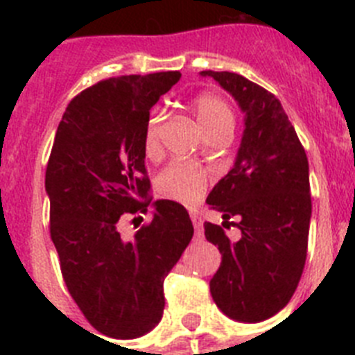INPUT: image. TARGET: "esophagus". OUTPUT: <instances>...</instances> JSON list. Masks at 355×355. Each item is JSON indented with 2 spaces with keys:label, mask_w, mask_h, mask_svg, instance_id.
Returning <instances> with one entry per match:
<instances>
[{
  "label": "esophagus",
  "mask_w": 355,
  "mask_h": 355,
  "mask_svg": "<svg viewBox=\"0 0 355 355\" xmlns=\"http://www.w3.org/2000/svg\"><path fill=\"white\" fill-rule=\"evenodd\" d=\"M190 218H192V224H193V227H196L197 233H200V229H202V218H200L197 213H192V215H190Z\"/></svg>",
  "instance_id": "esophagus-1"
}]
</instances>
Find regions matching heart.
Segmentation results:
<instances>
[{
    "label": "heart",
    "mask_w": 355,
    "mask_h": 355,
    "mask_svg": "<svg viewBox=\"0 0 355 355\" xmlns=\"http://www.w3.org/2000/svg\"><path fill=\"white\" fill-rule=\"evenodd\" d=\"M192 106L206 137L218 133L233 135L236 115L224 97L211 92L200 94L193 99ZM159 124H162V112L155 110L144 131V150L149 158L158 155L159 150ZM158 188L163 196L175 202L196 206L208 190V174L193 163L175 162L162 171L158 178Z\"/></svg>",
    "instance_id": "heart-1"
}]
</instances>
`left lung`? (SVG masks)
Returning <instances> with one entry per match:
<instances>
[{"label": "left lung", "instance_id": "1", "mask_svg": "<svg viewBox=\"0 0 355 355\" xmlns=\"http://www.w3.org/2000/svg\"><path fill=\"white\" fill-rule=\"evenodd\" d=\"M234 97L245 130L233 168L209 192L208 202L224 222L236 216L240 241L205 222L206 240L222 263L209 281L220 311L256 324L290 302L302 275L311 220L309 163L295 128L274 94L236 72L202 71Z\"/></svg>", "mask_w": 355, "mask_h": 355}]
</instances>
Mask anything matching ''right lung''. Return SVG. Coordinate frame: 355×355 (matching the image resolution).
<instances>
[{
  "mask_svg": "<svg viewBox=\"0 0 355 355\" xmlns=\"http://www.w3.org/2000/svg\"><path fill=\"white\" fill-rule=\"evenodd\" d=\"M180 78L178 71L108 78L78 94L46 168L49 233L65 286L90 325L114 340L156 327L163 281L193 236L180 202H150L144 150L149 110ZM149 207L151 220L124 241L121 218Z\"/></svg>",
  "mask_w": 355,
  "mask_h": 355,
  "instance_id": "right-lung-1",
  "label": "right lung"
}]
</instances>
